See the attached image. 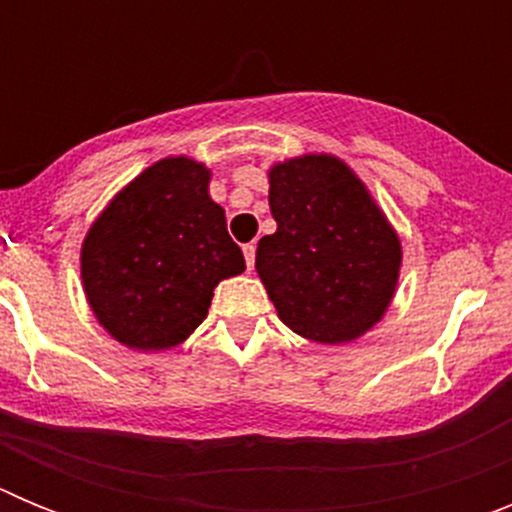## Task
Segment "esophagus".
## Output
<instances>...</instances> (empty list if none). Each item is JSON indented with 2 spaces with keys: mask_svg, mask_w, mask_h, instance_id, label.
Wrapping results in <instances>:
<instances>
[{
  "mask_svg": "<svg viewBox=\"0 0 512 512\" xmlns=\"http://www.w3.org/2000/svg\"><path fill=\"white\" fill-rule=\"evenodd\" d=\"M243 256H246L248 269H253V264H256V246H253V243H246V246H243Z\"/></svg>",
  "mask_w": 512,
  "mask_h": 512,
  "instance_id": "esophagus-1",
  "label": "esophagus"
}]
</instances>
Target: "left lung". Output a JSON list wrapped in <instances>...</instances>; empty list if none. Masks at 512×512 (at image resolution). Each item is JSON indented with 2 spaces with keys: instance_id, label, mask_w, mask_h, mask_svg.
I'll return each mask as SVG.
<instances>
[{
  "instance_id": "1",
  "label": "left lung",
  "mask_w": 512,
  "mask_h": 512,
  "mask_svg": "<svg viewBox=\"0 0 512 512\" xmlns=\"http://www.w3.org/2000/svg\"><path fill=\"white\" fill-rule=\"evenodd\" d=\"M277 233L256 248V271L287 328L348 343L382 320L400 279L402 246L359 176L328 153L269 169Z\"/></svg>"
}]
</instances>
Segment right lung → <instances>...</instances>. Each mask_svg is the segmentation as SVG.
Masks as SVG:
<instances>
[{
    "label": "right lung",
    "mask_w": 512,
    "mask_h": 512,
    "mask_svg": "<svg viewBox=\"0 0 512 512\" xmlns=\"http://www.w3.org/2000/svg\"><path fill=\"white\" fill-rule=\"evenodd\" d=\"M210 169L161 158L104 207L81 243V282L99 325L122 346L164 351L207 318L212 289L246 271L212 202Z\"/></svg>",
    "instance_id": "1"
}]
</instances>
